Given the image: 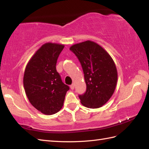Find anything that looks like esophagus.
Returning <instances> with one entry per match:
<instances>
[{
	"label": "esophagus",
	"mask_w": 149,
	"mask_h": 149,
	"mask_svg": "<svg viewBox=\"0 0 149 149\" xmlns=\"http://www.w3.org/2000/svg\"><path fill=\"white\" fill-rule=\"evenodd\" d=\"M74 88H75V85H74V84H71L70 85V88L72 90H74Z\"/></svg>",
	"instance_id": "esophagus-1"
}]
</instances>
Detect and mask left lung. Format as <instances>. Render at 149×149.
I'll return each instance as SVG.
<instances>
[{"mask_svg":"<svg viewBox=\"0 0 149 149\" xmlns=\"http://www.w3.org/2000/svg\"><path fill=\"white\" fill-rule=\"evenodd\" d=\"M70 50L79 60L84 74L86 91L79 96L81 104L93 109L102 107L113 95L118 80L113 59L105 49L90 40L74 44Z\"/></svg>","mask_w":149,"mask_h":149,"instance_id":"1","label":"left lung"}]
</instances>
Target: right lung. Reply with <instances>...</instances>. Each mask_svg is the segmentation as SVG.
Here are the masks:
<instances>
[{"mask_svg":"<svg viewBox=\"0 0 149 149\" xmlns=\"http://www.w3.org/2000/svg\"><path fill=\"white\" fill-rule=\"evenodd\" d=\"M65 45L46 43L34 53L25 69L23 83L27 99L44 115L62 108L69 86L61 81L56 63Z\"/></svg>","mask_w":149,"mask_h":149,"instance_id":"obj_1","label":"right lung"}]
</instances>
